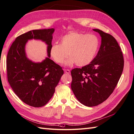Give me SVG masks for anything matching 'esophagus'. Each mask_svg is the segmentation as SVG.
I'll use <instances>...</instances> for the list:
<instances>
[{"mask_svg":"<svg viewBox=\"0 0 134 134\" xmlns=\"http://www.w3.org/2000/svg\"><path fill=\"white\" fill-rule=\"evenodd\" d=\"M64 72L66 74H70V71L69 70H64Z\"/></svg>","mask_w":134,"mask_h":134,"instance_id":"34e87169","label":"esophagus"}]
</instances>
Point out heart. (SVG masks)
I'll list each match as a JSON object with an SVG mask.
<instances>
[{"label":"heart","mask_w":134,"mask_h":134,"mask_svg":"<svg viewBox=\"0 0 134 134\" xmlns=\"http://www.w3.org/2000/svg\"><path fill=\"white\" fill-rule=\"evenodd\" d=\"M99 45V39L94 34L71 31L62 37L60 44H52L49 54L55 63L59 65L63 63L68 54L70 57L65 64L71 66L76 63L77 66L83 67L94 60Z\"/></svg>","instance_id":"heart-1"}]
</instances>
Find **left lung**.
Wrapping results in <instances>:
<instances>
[{"instance_id": "1", "label": "left lung", "mask_w": 134, "mask_h": 134, "mask_svg": "<svg viewBox=\"0 0 134 134\" xmlns=\"http://www.w3.org/2000/svg\"><path fill=\"white\" fill-rule=\"evenodd\" d=\"M101 36V45L91 63L71 71V89L76 99L88 107L98 105L113 92L122 74L123 53L110 34L93 29Z\"/></svg>"}]
</instances>
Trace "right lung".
<instances>
[{"mask_svg": "<svg viewBox=\"0 0 134 134\" xmlns=\"http://www.w3.org/2000/svg\"><path fill=\"white\" fill-rule=\"evenodd\" d=\"M54 29L35 30L18 36L7 57L8 83L15 94L25 103L34 107L46 105L54 95L64 71L49 59V49ZM40 40L48 45V57L35 63L26 57L25 46L27 40Z\"/></svg>", "mask_w": 134, "mask_h": 134, "instance_id": "right-lung-1", "label": "right lung"}]
</instances>
